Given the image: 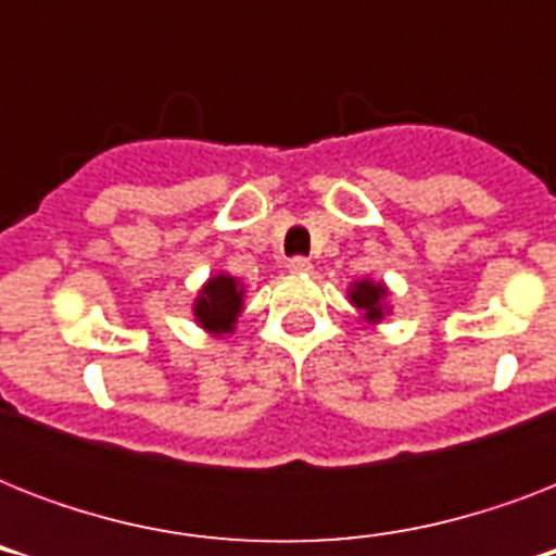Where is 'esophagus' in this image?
Returning a JSON list of instances; mask_svg holds the SVG:
<instances>
[{
    "instance_id": "esophagus-1",
    "label": "esophagus",
    "mask_w": 556,
    "mask_h": 556,
    "mask_svg": "<svg viewBox=\"0 0 556 556\" xmlns=\"http://www.w3.org/2000/svg\"><path fill=\"white\" fill-rule=\"evenodd\" d=\"M314 270V265L305 256H294V260L288 262V274H294V277H308Z\"/></svg>"
}]
</instances>
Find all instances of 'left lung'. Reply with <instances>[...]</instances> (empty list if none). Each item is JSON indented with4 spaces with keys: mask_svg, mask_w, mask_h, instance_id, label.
Instances as JSON below:
<instances>
[{
    "mask_svg": "<svg viewBox=\"0 0 556 556\" xmlns=\"http://www.w3.org/2000/svg\"><path fill=\"white\" fill-rule=\"evenodd\" d=\"M349 303L355 305L357 317H361L366 326H380V323H387L389 314H392L389 288L387 282H380V279H355V282L349 286Z\"/></svg>",
    "mask_w": 556,
    "mask_h": 556,
    "instance_id": "obj_1",
    "label": "left lung"
}]
</instances>
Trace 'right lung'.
Instances as JSON below:
<instances>
[{"mask_svg": "<svg viewBox=\"0 0 556 556\" xmlns=\"http://www.w3.org/2000/svg\"><path fill=\"white\" fill-rule=\"evenodd\" d=\"M244 312V282L218 270L199 288L192 300V320L204 334L216 340L230 338Z\"/></svg>", "mask_w": 556, "mask_h": 556, "instance_id": "right-lung-1", "label": "right lung"}]
</instances>
